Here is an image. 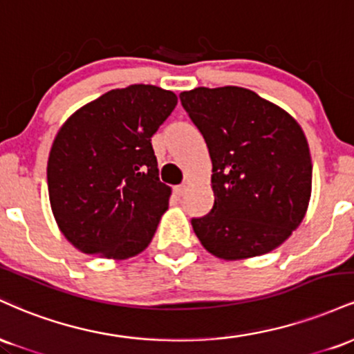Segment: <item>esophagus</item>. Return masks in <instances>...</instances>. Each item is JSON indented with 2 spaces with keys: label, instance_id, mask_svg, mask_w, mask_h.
<instances>
[{
  "label": "esophagus",
  "instance_id": "esophagus-1",
  "mask_svg": "<svg viewBox=\"0 0 354 354\" xmlns=\"http://www.w3.org/2000/svg\"><path fill=\"white\" fill-rule=\"evenodd\" d=\"M173 189H174V193H176V196H183V194L188 191V185H178V186H174Z\"/></svg>",
  "mask_w": 354,
  "mask_h": 354
}]
</instances>
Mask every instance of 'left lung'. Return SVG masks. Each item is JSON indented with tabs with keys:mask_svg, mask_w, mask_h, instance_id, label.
Instances as JSON below:
<instances>
[{
	"mask_svg": "<svg viewBox=\"0 0 354 354\" xmlns=\"http://www.w3.org/2000/svg\"><path fill=\"white\" fill-rule=\"evenodd\" d=\"M180 100L213 163V209L191 219L201 245L223 259L253 258L283 245L301 225L311 196L301 126L246 88H194Z\"/></svg>",
	"mask_w": 354,
	"mask_h": 354,
	"instance_id": "8db88e82",
	"label": "left lung"
}]
</instances>
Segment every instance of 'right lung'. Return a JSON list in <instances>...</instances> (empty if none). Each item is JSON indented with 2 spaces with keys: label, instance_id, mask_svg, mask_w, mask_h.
Instances as JSON below:
<instances>
[{
  "label": "right lung",
  "instance_id": "1",
  "mask_svg": "<svg viewBox=\"0 0 354 354\" xmlns=\"http://www.w3.org/2000/svg\"><path fill=\"white\" fill-rule=\"evenodd\" d=\"M178 98L153 84L111 89L68 118L48 158L61 233L86 254L126 259L149 245L168 209L151 136Z\"/></svg>",
  "mask_w": 354,
  "mask_h": 354
}]
</instances>
